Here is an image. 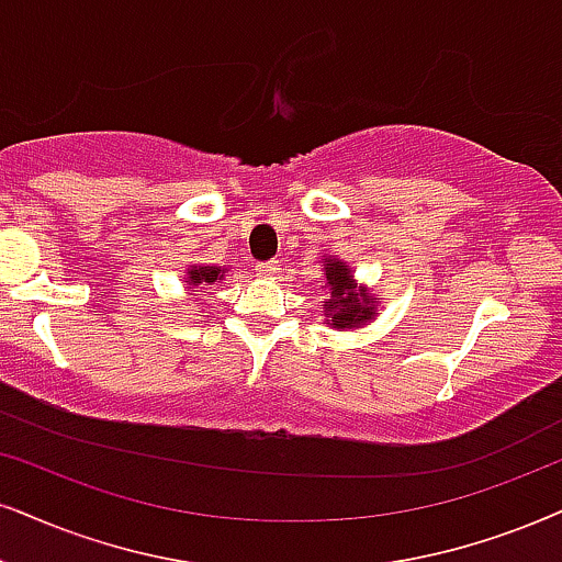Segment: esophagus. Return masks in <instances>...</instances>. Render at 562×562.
Here are the masks:
<instances>
[{"instance_id": "esophagus-1", "label": "esophagus", "mask_w": 562, "mask_h": 562, "mask_svg": "<svg viewBox=\"0 0 562 562\" xmlns=\"http://www.w3.org/2000/svg\"><path fill=\"white\" fill-rule=\"evenodd\" d=\"M257 272H259V277L272 280V277L280 274V261H261V265H257Z\"/></svg>"}]
</instances>
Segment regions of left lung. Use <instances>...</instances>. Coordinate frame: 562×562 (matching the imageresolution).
Here are the masks:
<instances>
[{
    "mask_svg": "<svg viewBox=\"0 0 562 562\" xmlns=\"http://www.w3.org/2000/svg\"><path fill=\"white\" fill-rule=\"evenodd\" d=\"M322 269L326 288V324L339 331L360 329V326L371 324L375 318V305L381 303V297H375L371 290L355 280L352 267L345 259H337L329 254V257L322 259Z\"/></svg>",
    "mask_w": 562,
    "mask_h": 562,
    "instance_id": "1",
    "label": "left lung"
}]
</instances>
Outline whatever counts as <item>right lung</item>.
<instances>
[{
  "label": "right lung",
  "instance_id": "1",
  "mask_svg": "<svg viewBox=\"0 0 562 562\" xmlns=\"http://www.w3.org/2000/svg\"><path fill=\"white\" fill-rule=\"evenodd\" d=\"M231 269L228 267H212V265H189L187 267V274H183V282H187V288L191 293H199L196 288H204V285H215L217 280H223L225 274H228Z\"/></svg>",
  "mask_w": 562,
  "mask_h": 562
}]
</instances>
